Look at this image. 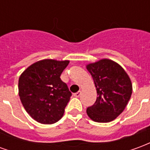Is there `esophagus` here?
Instances as JSON below:
<instances>
[{"instance_id":"esophagus-1","label":"esophagus","mask_w":150,"mask_h":150,"mask_svg":"<svg viewBox=\"0 0 150 150\" xmlns=\"http://www.w3.org/2000/svg\"><path fill=\"white\" fill-rule=\"evenodd\" d=\"M80 95H81V91H77V92L74 93V96H75V97H79V96H80Z\"/></svg>"}]
</instances>
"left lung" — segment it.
Wrapping results in <instances>:
<instances>
[{"instance_id": "8db88e82", "label": "left lung", "mask_w": 150, "mask_h": 150, "mask_svg": "<svg viewBox=\"0 0 150 150\" xmlns=\"http://www.w3.org/2000/svg\"><path fill=\"white\" fill-rule=\"evenodd\" d=\"M93 78L98 97L87 108V114L99 123L110 122L125 108L132 95L131 80L125 71L114 61L101 59L87 65Z\"/></svg>"}]
</instances>
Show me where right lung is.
Here are the masks:
<instances>
[{
  "mask_svg": "<svg viewBox=\"0 0 150 150\" xmlns=\"http://www.w3.org/2000/svg\"><path fill=\"white\" fill-rule=\"evenodd\" d=\"M69 61L43 59L30 66L20 76L18 91L21 104L38 122L51 125L63 116L71 96L60 75Z\"/></svg>",
  "mask_w": 150,
  "mask_h": 150,
  "instance_id": "obj_1",
  "label": "right lung"
}]
</instances>
